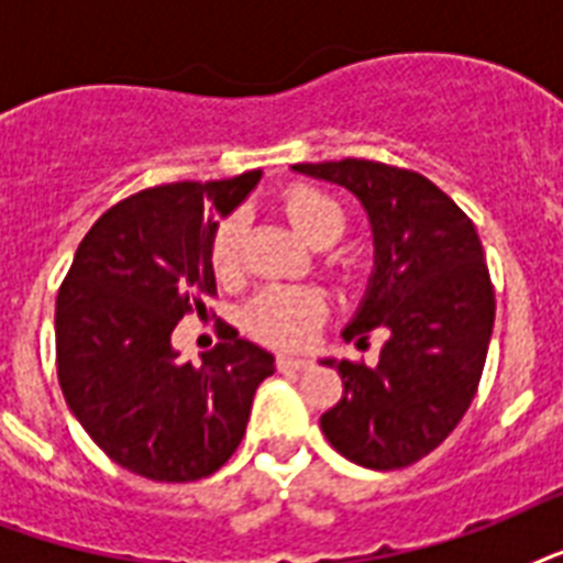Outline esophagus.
I'll return each mask as SVG.
<instances>
[{
    "instance_id": "obj_1",
    "label": "esophagus",
    "mask_w": 563,
    "mask_h": 563,
    "mask_svg": "<svg viewBox=\"0 0 563 563\" xmlns=\"http://www.w3.org/2000/svg\"><path fill=\"white\" fill-rule=\"evenodd\" d=\"M312 362L309 360H295V356H277V368L280 371H307Z\"/></svg>"
}]
</instances>
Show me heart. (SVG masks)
<instances>
[{"label": "heart", "mask_w": 563, "mask_h": 563, "mask_svg": "<svg viewBox=\"0 0 563 563\" xmlns=\"http://www.w3.org/2000/svg\"><path fill=\"white\" fill-rule=\"evenodd\" d=\"M286 216L309 245H333L347 228V212L333 195L316 187H291L283 198ZM245 219L230 216L216 228L210 245L212 272L219 280L236 277L242 263ZM327 316L324 291L316 286H268L245 307V330L274 347H303Z\"/></svg>", "instance_id": "1"}]
</instances>
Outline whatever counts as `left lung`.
Returning a JSON list of instances; mask_svg holds the SVG:
<instances>
[{
    "instance_id": "1",
    "label": "left lung",
    "mask_w": 563,
    "mask_h": 563,
    "mask_svg": "<svg viewBox=\"0 0 563 563\" xmlns=\"http://www.w3.org/2000/svg\"><path fill=\"white\" fill-rule=\"evenodd\" d=\"M309 178L351 189L368 212L374 272L344 342L379 362H335L342 400L321 415L327 441L371 471H397L444 441L479 388L494 330V286L473 221L418 172L374 161L298 163Z\"/></svg>"
}]
</instances>
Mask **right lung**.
<instances>
[{"label": "right lung", "mask_w": 563, "mask_h": 563, "mask_svg": "<svg viewBox=\"0 0 563 563\" xmlns=\"http://www.w3.org/2000/svg\"><path fill=\"white\" fill-rule=\"evenodd\" d=\"M263 172L184 180L110 207L75 251L57 291V379L87 435L125 471L195 482L236 453L274 356L236 333L180 362L172 333L216 295L210 245L219 219Z\"/></svg>", "instance_id": "1"}]
</instances>
